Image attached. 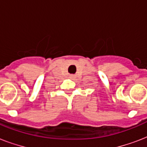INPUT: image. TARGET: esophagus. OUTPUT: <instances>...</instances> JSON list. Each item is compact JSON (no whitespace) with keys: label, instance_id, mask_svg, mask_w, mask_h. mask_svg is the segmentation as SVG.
<instances>
[{"label":"esophagus","instance_id":"34e87169","mask_svg":"<svg viewBox=\"0 0 147 147\" xmlns=\"http://www.w3.org/2000/svg\"><path fill=\"white\" fill-rule=\"evenodd\" d=\"M70 77H71V78H72V77H73V76H71Z\"/></svg>","mask_w":147,"mask_h":147}]
</instances>
